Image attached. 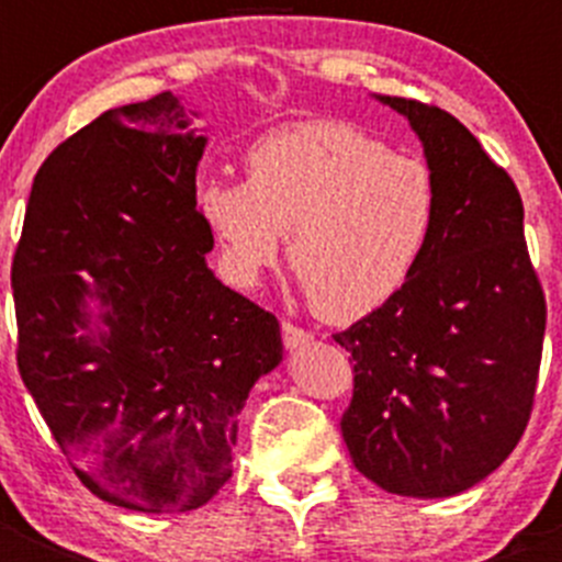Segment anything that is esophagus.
<instances>
[{
  "mask_svg": "<svg viewBox=\"0 0 562 562\" xmlns=\"http://www.w3.org/2000/svg\"><path fill=\"white\" fill-rule=\"evenodd\" d=\"M310 339H313V334H310L307 328L296 326V323L291 321H282V342H285L288 350H296L302 348V345H310Z\"/></svg>",
  "mask_w": 562,
  "mask_h": 562,
  "instance_id": "obj_1",
  "label": "esophagus"
}]
</instances>
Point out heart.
<instances>
[{
    "mask_svg": "<svg viewBox=\"0 0 562 562\" xmlns=\"http://www.w3.org/2000/svg\"><path fill=\"white\" fill-rule=\"evenodd\" d=\"M247 181L209 179L198 212L239 285H258L291 234V266L328 321L386 307L422 266L438 223V179L348 122H302L255 140Z\"/></svg>",
    "mask_w": 562,
    "mask_h": 562,
    "instance_id": "1",
    "label": "heart"
}]
</instances>
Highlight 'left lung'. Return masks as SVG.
I'll list each match as a JSON object with an SVG mask.
<instances>
[{
    "label": "left lung",
    "instance_id": "1",
    "mask_svg": "<svg viewBox=\"0 0 562 562\" xmlns=\"http://www.w3.org/2000/svg\"><path fill=\"white\" fill-rule=\"evenodd\" d=\"M438 179L422 266L386 307L334 334L353 356L342 438L356 470L405 497L470 490L517 449L536 396L547 299L514 179L449 111L386 98Z\"/></svg>",
    "mask_w": 562,
    "mask_h": 562
}]
</instances>
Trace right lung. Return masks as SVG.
<instances>
[{
  "mask_svg": "<svg viewBox=\"0 0 562 562\" xmlns=\"http://www.w3.org/2000/svg\"><path fill=\"white\" fill-rule=\"evenodd\" d=\"M203 146L171 92L100 113L40 166L10 269L21 381L81 484L130 512L212 501L249 389L282 361L277 317L203 258Z\"/></svg>",
  "mask_w": 562,
  "mask_h": 562,
  "instance_id": "add662e5",
  "label": "right lung"
}]
</instances>
